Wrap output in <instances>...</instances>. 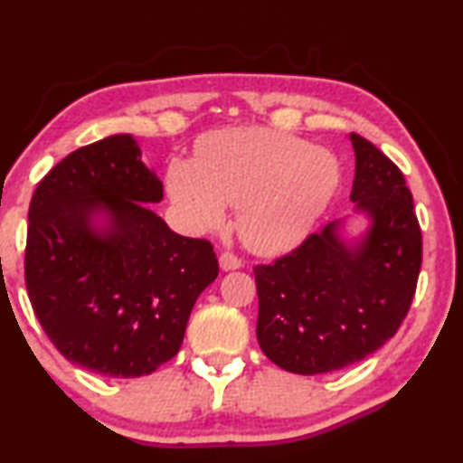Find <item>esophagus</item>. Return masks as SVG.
<instances>
[{
  "label": "esophagus",
  "mask_w": 463,
  "mask_h": 463,
  "mask_svg": "<svg viewBox=\"0 0 463 463\" xmlns=\"http://www.w3.org/2000/svg\"><path fill=\"white\" fill-rule=\"evenodd\" d=\"M219 265H221V269H223V271H232V269L242 268V261H240V259L233 255V252H223V255L219 257Z\"/></svg>",
  "instance_id": "1"
}]
</instances>
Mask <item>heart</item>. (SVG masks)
<instances>
[{"label": "heart", "instance_id": "obj_1", "mask_svg": "<svg viewBox=\"0 0 463 463\" xmlns=\"http://www.w3.org/2000/svg\"><path fill=\"white\" fill-rule=\"evenodd\" d=\"M341 166L331 151L268 128L214 132L198 160H175L166 189L183 219L214 227L225 206L238 208V233L259 255H280L306 240L339 189Z\"/></svg>", "mask_w": 463, "mask_h": 463}]
</instances>
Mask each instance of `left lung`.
Masks as SVG:
<instances>
[{
    "label": "left lung",
    "mask_w": 463,
    "mask_h": 463,
    "mask_svg": "<svg viewBox=\"0 0 463 463\" xmlns=\"http://www.w3.org/2000/svg\"><path fill=\"white\" fill-rule=\"evenodd\" d=\"M350 141V200L366 230L345 238L347 221H331L290 255L255 268L259 345L299 375L360 363L394 337L421 268V230L402 173L371 141L354 132Z\"/></svg>",
    "instance_id": "1"
}]
</instances>
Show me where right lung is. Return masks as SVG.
<instances>
[{
  "mask_svg": "<svg viewBox=\"0 0 463 463\" xmlns=\"http://www.w3.org/2000/svg\"><path fill=\"white\" fill-rule=\"evenodd\" d=\"M162 198L132 135L75 149L37 185L24 280L37 320L69 363L128 379L179 352L219 261L208 240L179 236L147 206Z\"/></svg>",
  "mask_w": 463,
  "mask_h": 463,
  "instance_id": "add662e5",
  "label": "right lung"
}]
</instances>
